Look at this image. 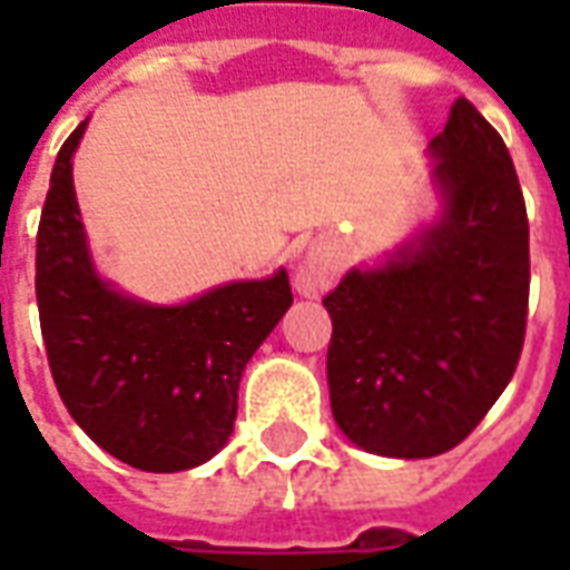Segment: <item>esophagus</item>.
<instances>
[{
    "instance_id": "esophagus-1",
    "label": "esophagus",
    "mask_w": 570,
    "mask_h": 570,
    "mask_svg": "<svg viewBox=\"0 0 570 570\" xmlns=\"http://www.w3.org/2000/svg\"><path fill=\"white\" fill-rule=\"evenodd\" d=\"M323 286H326V274H323L321 268H302V272L296 274V289L298 293H305V296H314Z\"/></svg>"
}]
</instances>
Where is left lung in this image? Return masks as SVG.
Masks as SVG:
<instances>
[{
	"label": "left lung",
	"instance_id": "obj_1",
	"mask_svg": "<svg viewBox=\"0 0 570 570\" xmlns=\"http://www.w3.org/2000/svg\"><path fill=\"white\" fill-rule=\"evenodd\" d=\"M430 149L445 195L440 223L323 298L335 424L387 458H433L466 440L525 342L531 262L513 158L470 100L452 106Z\"/></svg>",
	"mask_w": 570,
	"mask_h": 570
}]
</instances>
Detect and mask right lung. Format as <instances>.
Listing matches in <instances>:
<instances>
[{
    "instance_id": "obj_1",
    "label": "right lung",
    "mask_w": 570,
    "mask_h": 570,
    "mask_svg": "<svg viewBox=\"0 0 570 570\" xmlns=\"http://www.w3.org/2000/svg\"><path fill=\"white\" fill-rule=\"evenodd\" d=\"M57 151L36 235V302L57 394L100 449L149 473H176L232 436L240 372L268 338L293 289L286 272L210 289L176 308L118 296L94 272L72 151Z\"/></svg>"
}]
</instances>
